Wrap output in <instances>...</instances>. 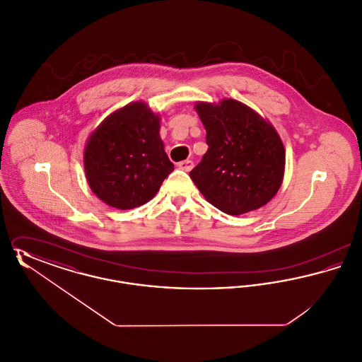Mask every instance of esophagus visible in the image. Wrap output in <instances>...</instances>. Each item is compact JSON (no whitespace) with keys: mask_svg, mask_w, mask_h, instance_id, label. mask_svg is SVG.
Instances as JSON below:
<instances>
[{"mask_svg":"<svg viewBox=\"0 0 362 362\" xmlns=\"http://www.w3.org/2000/svg\"><path fill=\"white\" fill-rule=\"evenodd\" d=\"M177 167H179L180 170H183V171L189 173V171L192 170V167H194V163H192L191 160H183V161H180V163L177 164Z\"/></svg>","mask_w":362,"mask_h":362,"instance_id":"esophagus-1","label":"esophagus"}]
</instances>
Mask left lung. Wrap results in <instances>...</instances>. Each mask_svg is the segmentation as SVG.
<instances>
[{"label":"left lung","mask_w":362,"mask_h":362,"mask_svg":"<svg viewBox=\"0 0 362 362\" xmlns=\"http://www.w3.org/2000/svg\"><path fill=\"white\" fill-rule=\"evenodd\" d=\"M207 152L189 176L213 206L243 214L266 205L281 187L285 149L276 129L233 99L197 103Z\"/></svg>","instance_id":"8db88e82"}]
</instances>
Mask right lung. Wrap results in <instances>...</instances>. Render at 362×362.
<instances>
[{"label":"right lung","mask_w":362,"mask_h":362,"mask_svg":"<svg viewBox=\"0 0 362 362\" xmlns=\"http://www.w3.org/2000/svg\"><path fill=\"white\" fill-rule=\"evenodd\" d=\"M158 130V115L136 102L111 114L92 133L84 168L89 187L104 204L127 210L155 197L173 171Z\"/></svg>","instance_id":"right-lung-1"}]
</instances>
